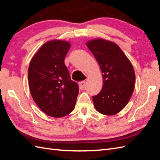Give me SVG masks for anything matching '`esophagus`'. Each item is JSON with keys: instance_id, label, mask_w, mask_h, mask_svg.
Returning <instances> with one entry per match:
<instances>
[{"instance_id": "1", "label": "esophagus", "mask_w": 160, "mask_h": 160, "mask_svg": "<svg viewBox=\"0 0 160 160\" xmlns=\"http://www.w3.org/2000/svg\"><path fill=\"white\" fill-rule=\"evenodd\" d=\"M85 84H86V83H85V81H81V82H80V83H79V88L81 89H83V88H84V87H85Z\"/></svg>"}]
</instances>
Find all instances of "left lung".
Instances as JSON below:
<instances>
[{
    "mask_svg": "<svg viewBox=\"0 0 160 160\" xmlns=\"http://www.w3.org/2000/svg\"><path fill=\"white\" fill-rule=\"evenodd\" d=\"M102 72L103 85L99 93L93 96L98 112L112 115L128 104L134 90L135 75L129 60L115 43L103 39L87 42Z\"/></svg>",
    "mask_w": 160,
    "mask_h": 160,
    "instance_id": "8db88e82",
    "label": "left lung"
}]
</instances>
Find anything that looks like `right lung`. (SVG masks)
<instances>
[{
	"label": "right lung",
	"mask_w": 160,
	"mask_h": 160,
	"mask_svg": "<svg viewBox=\"0 0 160 160\" xmlns=\"http://www.w3.org/2000/svg\"><path fill=\"white\" fill-rule=\"evenodd\" d=\"M70 47L67 41L47 42L34 55L28 67L33 100L43 112L57 118L74 109L79 93V85L71 79L64 62Z\"/></svg>",
	"instance_id": "add662e5"
}]
</instances>
